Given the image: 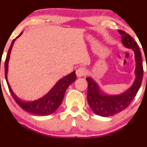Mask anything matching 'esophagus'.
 Here are the masks:
<instances>
[{"instance_id": "34e87169", "label": "esophagus", "mask_w": 147, "mask_h": 147, "mask_svg": "<svg viewBox=\"0 0 147 147\" xmlns=\"http://www.w3.org/2000/svg\"><path fill=\"white\" fill-rule=\"evenodd\" d=\"M87 74V70L84 67H80L78 68L76 71V75L78 78H81V77H84Z\"/></svg>"}]
</instances>
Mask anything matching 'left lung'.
Segmentation results:
<instances>
[{
  "label": "left lung",
  "instance_id": "1",
  "mask_svg": "<svg viewBox=\"0 0 147 147\" xmlns=\"http://www.w3.org/2000/svg\"><path fill=\"white\" fill-rule=\"evenodd\" d=\"M121 35V43L127 48L132 49L135 55L136 78L132 85L119 94L109 95L102 91L98 84L92 79L86 78L88 83L87 101L93 112L102 117H110L125 109L130 105L140 88L143 78V65L140 50L137 43L127 32L119 30Z\"/></svg>",
  "mask_w": 147,
  "mask_h": 147
}]
</instances>
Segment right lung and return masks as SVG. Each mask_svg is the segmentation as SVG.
I'll return each mask as SVG.
<instances>
[{"instance_id": "obj_1", "label": "right lung", "mask_w": 147, "mask_h": 147, "mask_svg": "<svg viewBox=\"0 0 147 147\" xmlns=\"http://www.w3.org/2000/svg\"><path fill=\"white\" fill-rule=\"evenodd\" d=\"M22 33H23V32L16 38H19L22 35ZM16 39L13 40L10 46L5 61V79H6V82L8 84L10 94H11L12 97H13L15 101L16 102V103L26 112L32 114V115H40V116H46V115H51L53 112H55L58 109L60 105H61L67 87L72 82L76 80L77 78L76 75H75V71H73L70 74L66 75L64 78L57 81V83L53 86V88L41 98L30 102L23 101L18 97H17V96L14 94L9 83H8V78H7V74H8V62H9L10 53H11L12 47H13V44L16 41Z\"/></svg>"}]
</instances>
